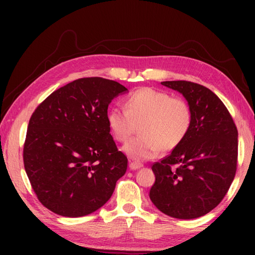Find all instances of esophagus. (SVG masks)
Wrapping results in <instances>:
<instances>
[{
  "label": "esophagus",
  "mask_w": 255,
  "mask_h": 255,
  "mask_svg": "<svg viewBox=\"0 0 255 255\" xmlns=\"http://www.w3.org/2000/svg\"><path fill=\"white\" fill-rule=\"evenodd\" d=\"M140 167H142V164L136 163V162H130V163H129V169H130L131 171H136V170L140 169Z\"/></svg>",
  "instance_id": "34e87169"
}]
</instances>
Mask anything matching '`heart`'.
Instances as JSON below:
<instances>
[{
	"label": "heart",
	"mask_w": 255,
	"mask_h": 255,
	"mask_svg": "<svg viewBox=\"0 0 255 255\" xmlns=\"http://www.w3.org/2000/svg\"><path fill=\"white\" fill-rule=\"evenodd\" d=\"M124 107L108 111L107 125L119 142L126 141L139 126L140 136L123 147L124 152L136 161L154 159L162 149H175L192 125V111L186 101L152 88L132 92L125 100Z\"/></svg>",
	"instance_id": "obj_1"
}]
</instances>
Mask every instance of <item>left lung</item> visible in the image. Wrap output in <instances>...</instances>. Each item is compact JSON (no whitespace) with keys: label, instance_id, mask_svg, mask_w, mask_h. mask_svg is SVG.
I'll return each instance as SVG.
<instances>
[{"label":"left lung","instance_id":"1","mask_svg":"<svg viewBox=\"0 0 255 255\" xmlns=\"http://www.w3.org/2000/svg\"><path fill=\"white\" fill-rule=\"evenodd\" d=\"M161 84L187 101L192 125L182 143L152 165L155 182L149 196L170 217L195 219L217 207L234 181L238 130L224 103L209 89L187 81Z\"/></svg>","mask_w":255,"mask_h":255}]
</instances>
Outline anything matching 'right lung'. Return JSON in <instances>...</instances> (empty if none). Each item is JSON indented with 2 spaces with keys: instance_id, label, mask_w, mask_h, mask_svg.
<instances>
[{
  "instance_id": "1",
  "label": "right lung",
  "mask_w": 255,
  "mask_h": 255,
  "mask_svg": "<svg viewBox=\"0 0 255 255\" xmlns=\"http://www.w3.org/2000/svg\"><path fill=\"white\" fill-rule=\"evenodd\" d=\"M128 90L116 81L84 78L51 93L30 117L24 165L40 203L63 217L94 213L127 170L107 125L113 99Z\"/></svg>"
}]
</instances>
